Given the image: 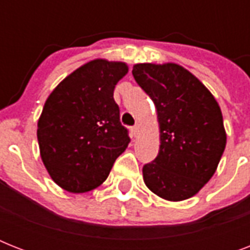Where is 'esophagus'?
I'll return each mask as SVG.
<instances>
[{
    "mask_svg": "<svg viewBox=\"0 0 250 250\" xmlns=\"http://www.w3.org/2000/svg\"><path fill=\"white\" fill-rule=\"evenodd\" d=\"M131 132H132L133 136H136L137 133H139V125H133V127H131Z\"/></svg>",
    "mask_w": 250,
    "mask_h": 250,
    "instance_id": "esophagus-1",
    "label": "esophagus"
}]
</instances>
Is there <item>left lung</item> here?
I'll return each mask as SVG.
<instances>
[{"label":"left lung","instance_id":"obj_1","mask_svg":"<svg viewBox=\"0 0 250 250\" xmlns=\"http://www.w3.org/2000/svg\"><path fill=\"white\" fill-rule=\"evenodd\" d=\"M132 75L154 102L160 123V152L143 167L145 184L168 201L192 197L213 176L225 152L221 107L179 64L139 63Z\"/></svg>","mask_w":250,"mask_h":250}]
</instances>
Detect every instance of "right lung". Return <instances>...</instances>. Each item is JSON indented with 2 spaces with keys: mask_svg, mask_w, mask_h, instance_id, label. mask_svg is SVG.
<instances>
[{
  "mask_svg": "<svg viewBox=\"0 0 250 250\" xmlns=\"http://www.w3.org/2000/svg\"><path fill=\"white\" fill-rule=\"evenodd\" d=\"M127 72L123 62L90 61L62 80L45 102L37 140L41 160L61 188L72 193L97 188L128 146V129L113 97Z\"/></svg>",
  "mask_w": 250,
  "mask_h": 250,
  "instance_id": "obj_1",
  "label": "right lung"
}]
</instances>
